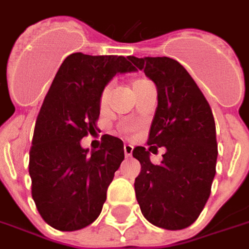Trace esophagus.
Segmentation results:
<instances>
[{
  "label": "esophagus",
  "mask_w": 249,
  "mask_h": 249,
  "mask_svg": "<svg viewBox=\"0 0 249 249\" xmlns=\"http://www.w3.org/2000/svg\"><path fill=\"white\" fill-rule=\"evenodd\" d=\"M132 152H133V146L129 145V144H125L124 145V153L126 157L132 156Z\"/></svg>",
  "instance_id": "34e87169"
}]
</instances>
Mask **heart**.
<instances>
[{
    "label": "heart",
    "instance_id": "1",
    "mask_svg": "<svg viewBox=\"0 0 249 249\" xmlns=\"http://www.w3.org/2000/svg\"><path fill=\"white\" fill-rule=\"evenodd\" d=\"M145 82H148L146 78H144V77H137L135 81H133V90H136V89H139L140 87H142ZM110 89H112V85H110V84H107V85L103 88L101 93H100V105H101V107H104V105L107 104V101H108Z\"/></svg>",
    "mask_w": 249,
    "mask_h": 249
}]
</instances>
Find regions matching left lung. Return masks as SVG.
<instances>
[{
  "instance_id": "obj_1",
  "label": "left lung",
  "mask_w": 249,
  "mask_h": 249,
  "mask_svg": "<svg viewBox=\"0 0 249 249\" xmlns=\"http://www.w3.org/2000/svg\"><path fill=\"white\" fill-rule=\"evenodd\" d=\"M129 60L156 84V113L144 146L133 157L141 164L135 191L141 212L164 230H183L193 224L211 195L216 173V126L207 98L181 64L169 57ZM165 146L160 164L149 152Z\"/></svg>"
}]
</instances>
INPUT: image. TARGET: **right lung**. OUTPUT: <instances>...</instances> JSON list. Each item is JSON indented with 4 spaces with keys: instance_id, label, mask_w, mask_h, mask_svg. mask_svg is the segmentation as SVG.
Here are the masks:
<instances>
[{
    "instance_id": "obj_1",
    "label": "right lung",
    "mask_w": 249,
    "mask_h": 249,
    "mask_svg": "<svg viewBox=\"0 0 249 249\" xmlns=\"http://www.w3.org/2000/svg\"><path fill=\"white\" fill-rule=\"evenodd\" d=\"M129 57L73 53L64 60L36 121L29 152L32 196L41 217L58 231H77L101 213L124 142L104 135L88 153L80 140L92 135L100 93L116 73L133 71Z\"/></svg>"
}]
</instances>
